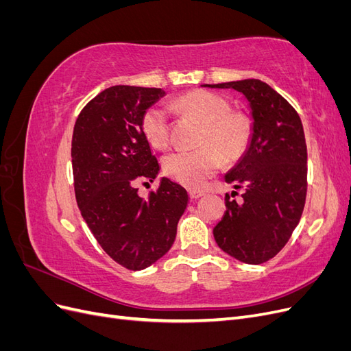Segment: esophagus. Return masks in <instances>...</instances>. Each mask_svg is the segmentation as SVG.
Segmentation results:
<instances>
[{
    "label": "esophagus",
    "mask_w": 351,
    "mask_h": 351,
    "mask_svg": "<svg viewBox=\"0 0 351 351\" xmlns=\"http://www.w3.org/2000/svg\"><path fill=\"white\" fill-rule=\"evenodd\" d=\"M189 195H190V197L192 199H199V197H202L205 195V192L204 190H196V189H192V190H189Z\"/></svg>",
    "instance_id": "34e87169"
}]
</instances>
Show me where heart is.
<instances>
[{"mask_svg": "<svg viewBox=\"0 0 351 351\" xmlns=\"http://www.w3.org/2000/svg\"><path fill=\"white\" fill-rule=\"evenodd\" d=\"M173 107L202 123L195 151H176L165 156L164 171L177 183L197 189L226 161H236L247 149L252 123L247 115L230 111L226 98L208 90H192L178 97ZM142 132L155 147L162 149L169 142L168 112L162 105H152L142 117Z\"/></svg>", "mask_w": 351, "mask_h": 351, "instance_id": "1", "label": "heart"}]
</instances>
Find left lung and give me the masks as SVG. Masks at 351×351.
I'll list each match as a JSON object with an SVG mask.
<instances>
[{
	"mask_svg": "<svg viewBox=\"0 0 351 351\" xmlns=\"http://www.w3.org/2000/svg\"><path fill=\"white\" fill-rule=\"evenodd\" d=\"M206 88L234 89L247 99L252 139L226 182L244 189L243 200L226 196L227 210L214 228L218 246L240 262L259 265L289 241L307 192V147L299 114L269 84L244 79Z\"/></svg>",
	"mask_w": 351,
	"mask_h": 351,
	"instance_id": "8db88e82",
	"label": "left lung"
}]
</instances>
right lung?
Instances as JSON below:
<instances>
[{
	"label": "right lung",
	"instance_id": "obj_1",
	"mask_svg": "<svg viewBox=\"0 0 351 351\" xmlns=\"http://www.w3.org/2000/svg\"><path fill=\"white\" fill-rule=\"evenodd\" d=\"M164 95L158 88L111 86L82 110L73 130L74 192L82 217L101 247L132 271L151 267L171 249L189 204L186 189L167 177L147 199L136 189L159 173L142 117Z\"/></svg>",
	"mask_w": 351,
	"mask_h": 351
}]
</instances>
